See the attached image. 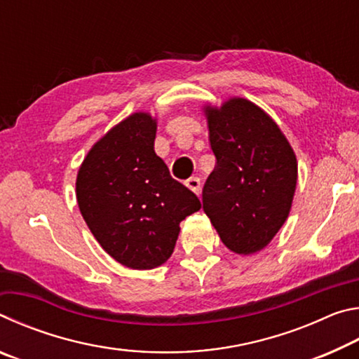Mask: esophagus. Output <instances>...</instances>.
<instances>
[{"label": "esophagus", "mask_w": 359, "mask_h": 359, "mask_svg": "<svg viewBox=\"0 0 359 359\" xmlns=\"http://www.w3.org/2000/svg\"><path fill=\"white\" fill-rule=\"evenodd\" d=\"M185 185L190 188L191 191H194L196 194H199L201 193V180H199L198 177H191V179H188L187 182H185Z\"/></svg>", "instance_id": "34e87169"}]
</instances>
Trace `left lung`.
<instances>
[{
    "label": "left lung",
    "mask_w": 359,
    "mask_h": 359,
    "mask_svg": "<svg viewBox=\"0 0 359 359\" xmlns=\"http://www.w3.org/2000/svg\"><path fill=\"white\" fill-rule=\"evenodd\" d=\"M208 120L217 166L203 188V209L229 250L259 252L290 214L294 151L274 120L247 100L208 109Z\"/></svg>",
    "instance_id": "1"
}]
</instances>
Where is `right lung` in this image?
<instances>
[{"label":"right lung","mask_w":359,"mask_h":359,"mask_svg":"<svg viewBox=\"0 0 359 359\" xmlns=\"http://www.w3.org/2000/svg\"><path fill=\"white\" fill-rule=\"evenodd\" d=\"M156 123L133 114L88 151L77 174V203L101 247L131 269L171 257L185 217L201 209L155 154Z\"/></svg>","instance_id":"obj_1"}]
</instances>
